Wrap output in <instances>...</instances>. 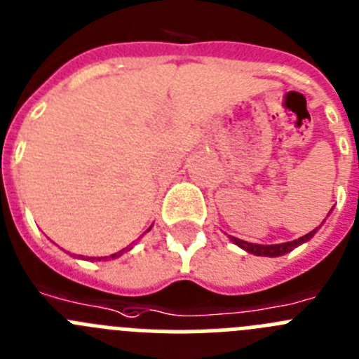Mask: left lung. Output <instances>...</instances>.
Returning a JSON list of instances; mask_svg holds the SVG:
<instances>
[{
	"mask_svg": "<svg viewBox=\"0 0 359 359\" xmlns=\"http://www.w3.org/2000/svg\"><path fill=\"white\" fill-rule=\"evenodd\" d=\"M330 215V213H327ZM320 228V226H318ZM318 228H315L313 231L306 233L304 236L297 240H292V242H283V244H272V245H262V244H251V242H245V240L235 238V236H229L231 238L233 244L238 245L240 249H244L245 252H251L255 256H269V258H276V256H283L287 255V252L294 251L295 248H299L301 244H306L308 240L313 238L315 233L318 231Z\"/></svg>",
	"mask_w": 359,
	"mask_h": 359,
	"instance_id": "8db88e82",
	"label": "left lung"
}]
</instances>
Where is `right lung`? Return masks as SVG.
<instances>
[{"instance_id":"add662e5","label":"right lung","mask_w":359,"mask_h":359,"mask_svg":"<svg viewBox=\"0 0 359 359\" xmlns=\"http://www.w3.org/2000/svg\"><path fill=\"white\" fill-rule=\"evenodd\" d=\"M151 228H153V226H151ZM151 228H149V229H151ZM149 229H147V231H149ZM126 249H131V245H130V248H126ZM126 249H123V251H119V252H114V255H110V256H104V258H103V256H101V258H88V259H100V262H101V259H107V258H111V259H114V258H119V256L123 255V252L126 251Z\"/></svg>"}]
</instances>
